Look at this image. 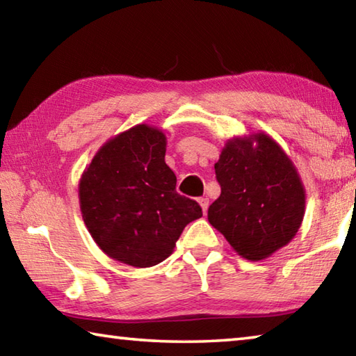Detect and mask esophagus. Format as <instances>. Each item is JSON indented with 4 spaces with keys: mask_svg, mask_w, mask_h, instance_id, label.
I'll return each mask as SVG.
<instances>
[{
    "mask_svg": "<svg viewBox=\"0 0 356 356\" xmlns=\"http://www.w3.org/2000/svg\"><path fill=\"white\" fill-rule=\"evenodd\" d=\"M197 202H200V206L202 207V212L207 213V207H209V200H207V197H200V200H197Z\"/></svg>",
    "mask_w": 356,
    "mask_h": 356,
    "instance_id": "obj_1",
    "label": "esophagus"
}]
</instances>
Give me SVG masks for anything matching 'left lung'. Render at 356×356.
<instances>
[{"label": "left lung", "instance_id": "left-lung-1", "mask_svg": "<svg viewBox=\"0 0 356 356\" xmlns=\"http://www.w3.org/2000/svg\"><path fill=\"white\" fill-rule=\"evenodd\" d=\"M215 174L221 195L207 218L237 254L262 261L295 237L305 216V186L272 136L257 131L227 140Z\"/></svg>", "mask_w": 356, "mask_h": 356}]
</instances>
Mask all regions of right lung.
I'll list each match as a JSON object with an SVG mask.
<instances>
[{
	"mask_svg": "<svg viewBox=\"0 0 356 356\" xmlns=\"http://www.w3.org/2000/svg\"><path fill=\"white\" fill-rule=\"evenodd\" d=\"M165 154L163 131L138 124L110 138L81 174L83 221L114 261L136 268L163 262L184 227L202 216L200 204L176 191Z\"/></svg>",
	"mask_w": 356,
	"mask_h": 356,
	"instance_id": "1",
	"label": "right lung"
}]
</instances>
